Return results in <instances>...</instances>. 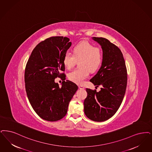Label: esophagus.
Returning a JSON list of instances; mask_svg holds the SVG:
<instances>
[{
    "label": "esophagus",
    "mask_w": 152,
    "mask_h": 152,
    "mask_svg": "<svg viewBox=\"0 0 152 152\" xmlns=\"http://www.w3.org/2000/svg\"><path fill=\"white\" fill-rule=\"evenodd\" d=\"M79 88L80 89H84V86H83V85H79Z\"/></svg>",
    "instance_id": "obj_1"
}]
</instances>
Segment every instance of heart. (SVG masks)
Returning <instances> with one entry per match:
<instances>
[{
  "label": "heart",
  "mask_w": 152,
  "mask_h": 152,
  "mask_svg": "<svg viewBox=\"0 0 152 152\" xmlns=\"http://www.w3.org/2000/svg\"><path fill=\"white\" fill-rule=\"evenodd\" d=\"M102 58L100 48L88 42L80 43L73 49V54L67 51L64 57V64L68 69L73 67L76 61H80V68L68 73V79L75 83L82 84L89 76L88 69L91 72L96 71L101 65Z\"/></svg>",
  "instance_id": "b5f03b06"
}]
</instances>
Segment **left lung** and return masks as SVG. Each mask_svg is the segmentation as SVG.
I'll list each match as a JSON object with an SVG mask.
<instances>
[{
  "label": "left lung",
  "mask_w": 152,
  "mask_h": 152,
  "mask_svg": "<svg viewBox=\"0 0 152 152\" xmlns=\"http://www.w3.org/2000/svg\"><path fill=\"white\" fill-rule=\"evenodd\" d=\"M92 39L101 46L103 58L101 66L90 81L102 88L99 91L86 88L84 110L91 121H104L115 114L123 101L127 83V69L123 54L116 46L104 38Z\"/></svg>",
  "instance_id": "obj_1"
}]
</instances>
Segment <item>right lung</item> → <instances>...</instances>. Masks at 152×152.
<instances>
[{
    "instance_id": "obj_1",
    "label": "right lung",
    "mask_w": 152,
    "mask_h": 152,
    "mask_svg": "<svg viewBox=\"0 0 152 152\" xmlns=\"http://www.w3.org/2000/svg\"><path fill=\"white\" fill-rule=\"evenodd\" d=\"M72 45L69 39L52 37L38 43L31 52L25 71L26 94L37 114L50 121H59L67 114L68 104L78 86L66 80L64 57ZM64 77L60 87L54 82Z\"/></svg>"
}]
</instances>
